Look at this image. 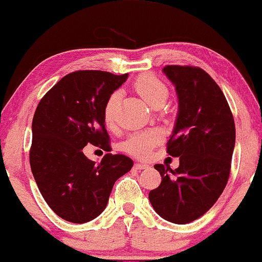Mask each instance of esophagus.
Returning <instances> with one entry per match:
<instances>
[{
    "label": "esophagus",
    "mask_w": 262,
    "mask_h": 262,
    "mask_svg": "<svg viewBox=\"0 0 262 262\" xmlns=\"http://www.w3.org/2000/svg\"><path fill=\"white\" fill-rule=\"evenodd\" d=\"M147 164H145V163H136L134 165V168L136 169V170H142V169H146L147 168Z\"/></svg>",
    "instance_id": "obj_1"
}]
</instances>
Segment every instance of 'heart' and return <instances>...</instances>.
Masks as SVG:
<instances>
[{"label":"heart","instance_id":"heart-1","mask_svg":"<svg viewBox=\"0 0 262 262\" xmlns=\"http://www.w3.org/2000/svg\"><path fill=\"white\" fill-rule=\"evenodd\" d=\"M134 90L151 107L160 102H165L168 98V88L159 78L151 74L140 75L134 83ZM121 93L113 92L107 98L103 107V120L108 127H113L116 123V113L120 104ZM161 140V136L156 131L141 132L132 135L130 139L123 144V150L127 151L136 158L145 159L151 154L156 144Z\"/></svg>","mask_w":262,"mask_h":262}]
</instances>
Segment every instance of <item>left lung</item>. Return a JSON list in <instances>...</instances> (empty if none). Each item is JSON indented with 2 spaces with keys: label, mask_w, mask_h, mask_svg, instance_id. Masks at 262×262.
<instances>
[{
  "label": "left lung",
  "mask_w": 262,
  "mask_h": 262,
  "mask_svg": "<svg viewBox=\"0 0 262 262\" xmlns=\"http://www.w3.org/2000/svg\"><path fill=\"white\" fill-rule=\"evenodd\" d=\"M163 72L178 94L179 108L166 152L179 158V166H154L161 183L149 199L164 220L185 225L209 211L226 188L236 128L227 99L208 73L188 66H166Z\"/></svg>",
  "instance_id": "8db88e82"
}]
</instances>
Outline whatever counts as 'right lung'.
Masks as SVG:
<instances>
[{
  "instance_id": "add662e5",
  "label": "right lung",
  "mask_w": 262,
  "mask_h": 262,
  "mask_svg": "<svg viewBox=\"0 0 262 262\" xmlns=\"http://www.w3.org/2000/svg\"><path fill=\"white\" fill-rule=\"evenodd\" d=\"M127 77L73 72L37 104L32 118L31 171L48 206L68 222L85 223L98 217L116 180L134 165L121 154H106L99 164L83 154L88 144L111 151L103 107Z\"/></svg>"
}]
</instances>
